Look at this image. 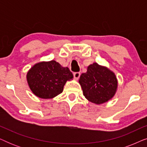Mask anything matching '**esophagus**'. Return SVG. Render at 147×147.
<instances>
[{
	"instance_id": "esophagus-1",
	"label": "esophagus",
	"mask_w": 147,
	"mask_h": 147,
	"mask_svg": "<svg viewBox=\"0 0 147 147\" xmlns=\"http://www.w3.org/2000/svg\"><path fill=\"white\" fill-rule=\"evenodd\" d=\"M74 77L75 78V79H76V80L79 79V78L80 77V72H75V73L74 74Z\"/></svg>"
}]
</instances>
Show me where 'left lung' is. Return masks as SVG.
Returning a JSON list of instances; mask_svg holds the SVG:
<instances>
[{
	"mask_svg": "<svg viewBox=\"0 0 147 147\" xmlns=\"http://www.w3.org/2000/svg\"><path fill=\"white\" fill-rule=\"evenodd\" d=\"M79 82L85 97L98 104L111 99L117 88V80L113 72L96 63L88 66L87 72L82 74Z\"/></svg>",
	"mask_w": 147,
	"mask_h": 147,
	"instance_id": "left-lung-1",
	"label": "left lung"
}]
</instances>
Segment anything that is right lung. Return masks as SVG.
Segmentation results:
<instances>
[{"label":"right lung","mask_w":147,"mask_h":147,"mask_svg":"<svg viewBox=\"0 0 147 147\" xmlns=\"http://www.w3.org/2000/svg\"><path fill=\"white\" fill-rule=\"evenodd\" d=\"M73 78L68 67L54 60L35 64L27 73V79L31 91L38 97L49 99L63 92L67 80Z\"/></svg>","instance_id":"add662e5"}]
</instances>
